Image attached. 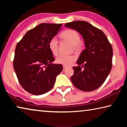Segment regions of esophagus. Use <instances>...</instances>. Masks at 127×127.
<instances>
[{
	"instance_id": "34e87169",
	"label": "esophagus",
	"mask_w": 127,
	"mask_h": 127,
	"mask_svg": "<svg viewBox=\"0 0 127 127\" xmlns=\"http://www.w3.org/2000/svg\"><path fill=\"white\" fill-rule=\"evenodd\" d=\"M66 68H67V67H66V66H63V70H65V69H66Z\"/></svg>"
}]
</instances>
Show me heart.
I'll list each match as a JSON object with an SVG mask.
<instances>
[{
	"label": "heart",
	"mask_w": 127,
	"mask_h": 127,
	"mask_svg": "<svg viewBox=\"0 0 127 127\" xmlns=\"http://www.w3.org/2000/svg\"><path fill=\"white\" fill-rule=\"evenodd\" d=\"M61 36L64 39L68 40L72 43L74 49L76 51L81 50V46L79 44L80 36L77 31L73 30H67L61 34ZM48 47L51 53L54 55H57L58 53V41L56 37L51 38L49 41ZM76 60L74 55H60L56 59V62L58 64H62L64 66H69Z\"/></svg>",
	"instance_id": "heart-1"
}]
</instances>
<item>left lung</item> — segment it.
<instances>
[{
    "label": "left lung",
    "instance_id": "8db88e82",
    "mask_svg": "<svg viewBox=\"0 0 127 127\" xmlns=\"http://www.w3.org/2000/svg\"><path fill=\"white\" fill-rule=\"evenodd\" d=\"M65 27L75 30L82 36L86 49L73 68V84L83 91H92L104 82L112 67L113 49L104 33L90 23L77 21L66 23Z\"/></svg>",
    "mask_w": 127,
    "mask_h": 127
}]
</instances>
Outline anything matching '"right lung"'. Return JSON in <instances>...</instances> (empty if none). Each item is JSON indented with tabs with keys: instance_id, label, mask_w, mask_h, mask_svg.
<instances>
[{
	"instance_id": "add662e5",
	"label": "right lung",
	"mask_w": 127,
	"mask_h": 127,
	"mask_svg": "<svg viewBox=\"0 0 127 127\" xmlns=\"http://www.w3.org/2000/svg\"><path fill=\"white\" fill-rule=\"evenodd\" d=\"M62 24L41 23L28 31L17 44L14 69L19 82L29 93L40 95L52 89L63 70L48 47L49 41L62 30Z\"/></svg>"
}]
</instances>
